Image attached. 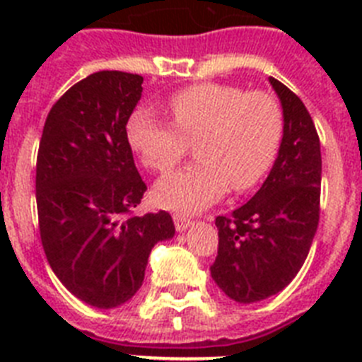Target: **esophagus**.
<instances>
[{"mask_svg": "<svg viewBox=\"0 0 362 362\" xmlns=\"http://www.w3.org/2000/svg\"><path fill=\"white\" fill-rule=\"evenodd\" d=\"M174 225L177 232H185L192 225V221L185 216H174Z\"/></svg>", "mask_w": 362, "mask_h": 362, "instance_id": "1", "label": "esophagus"}]
</instances>
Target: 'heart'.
I'll list each match as a JSON object with an SVG mask.
<instances>
[{
	"label": "heart",
	"instance_id": "obj_1",
	"mask_svg": "<svg viewBox=\"0 0 362 362\" xmlns=\"http://www.w3.org/2000/svg\"><path fill=\"white\" fill-rule=\"evenodd\" d=\"M172 123L136 110L127 139L143 165L168 172L194 145L197 163L168 174L156 185L159 206L197 212L225 196L259 183L272 166L283 137V110L270 94L203 83L175 92L168 101Z\"/></svg>",
	"mask_w": 362,
	"mask_h": 362
}]
</instances>
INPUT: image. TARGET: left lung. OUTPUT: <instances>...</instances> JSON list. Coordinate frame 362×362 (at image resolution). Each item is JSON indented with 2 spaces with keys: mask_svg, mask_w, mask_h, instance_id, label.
Wrapping results in <instances>:
<instances>
[{
  "mask_svg": "<svg viewBox=\"0 0 362 362\" xmlns=\"http://www.w3.org/2000/svg\"><path fill=\"white\" fill-rule=\"evenodd\" d=\"M283 107V139L263 187L228 217L219 216L217 257L210 267L230 299L250 305L288 286L305 263L319 225L321 145L305 103L268 79Z\"/></svg>",
  "mask_w": 362,
  "mask_h": 362,
  "instance_id": "left-lung-1",
  "label": "left lung"
}]
</instances>
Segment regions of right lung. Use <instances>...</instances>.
Returning a JSON list of instances; mask_svg holds the SVG:
<instances>
[{
    "label": "right lung",
    "mask_w": 362,
    "mask_h": 362,
    "mask_svg": "<svg viewBox=\"0 0 362 362\" xmlns=\"http://www.w3.org/2000/svg\"><path fill=\"white\" fill-rule=\"evenodd\" d=\"M141 83L137 74L101 70L70 86L50 108L37 152L45 255L63 286L95 308L132 299L153 245L175 233L163 210L129 217L146 192L127 139Z\"/></svg>",
    "instance_id": "obj_1"
}]
</instances>
